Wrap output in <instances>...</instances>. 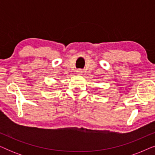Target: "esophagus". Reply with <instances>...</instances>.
<instances>
[{"instance_id": "34e87169", "label": "esophagus", "mask_w": 155, "mask_h": 155, "mask_svg": "<svg viewBox=\"0 0 155 155\" xmlns=\"http://www.w3.org/2000/svg\"><path fill=\"white\" fill-rule=\"evenodd\" d=\"M77 73H78V74H81L82 73V69H78L77 70Z\"/></svg>"}]
</instances>
